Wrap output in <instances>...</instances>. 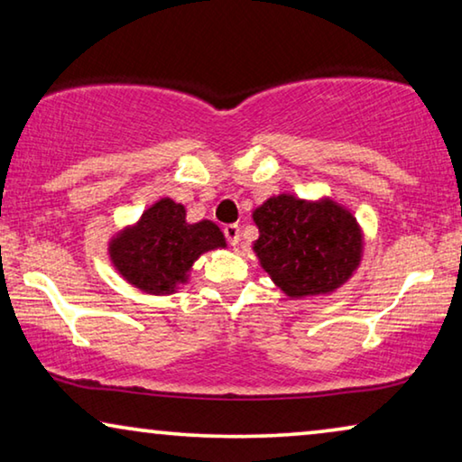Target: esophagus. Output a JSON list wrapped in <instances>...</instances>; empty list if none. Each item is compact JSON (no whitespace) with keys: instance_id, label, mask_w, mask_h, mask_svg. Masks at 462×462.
Instances as JSON below:
<instances>
[{"instance_id":"esophagus-1","label":"esophagus","mask_w":462,"mask_h":462,"mask_svg":"<svg viewBox=\"0 0 462 462\" xmlns=\"http://www.w3.org/2000/svg\"><path fill=\"white\" fill-rule=\"evenodd\" d=\"M223 233H225V237H226V241H229L231 245H237V244H239V239H241V229H239V225H237V223L225 225V226H223Z\"/></svg>"}]
</instances>
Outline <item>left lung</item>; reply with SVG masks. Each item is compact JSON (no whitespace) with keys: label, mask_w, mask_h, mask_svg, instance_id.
I'll use <instances>...</instances> for the list:
<instances>
[{"label":"left lung","mask_w":462,"mask_h":462,"mask_svg":"<svg viewBox=\"0 0 462 462\" xmlns=\"http://www.w3.org/2000/svg\"><path fill=\"white\" fill-rule=\"evenodd\" d=\"M254 221L260 229L254 250L291 297L328 293L359 264L357 223L337 204H308L282 194L255 208Z\"/></svg>","instance_id":"1"}]
</instances>
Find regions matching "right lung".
Segmentation results:
<instances>
[{
	"instance_id": "add662e5",
	"label": "right lung",
	"mask_w": 462,
	"mask_h": 462,
	"mask_svg": "<svg viewBox=\"0 0 462 462\" xmlns=\"http://www.w3.org/2000/svg\"><path fill=\"white\" fill-rule=\"evenodd\" d=\"M225 237L210 221L186 223V208L161 200L140 223L111 241V260L132 285L152 295L171 293L186 281L198 255L223 247Z\"/></svg>"
}]
</instances>
